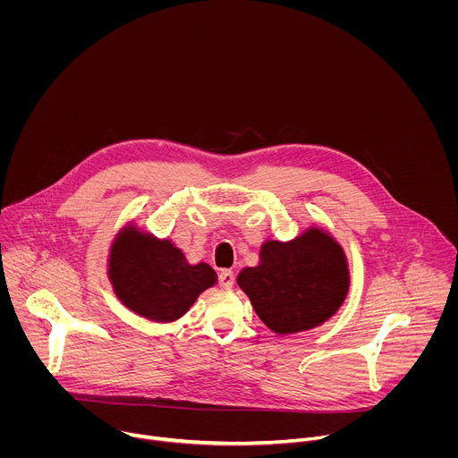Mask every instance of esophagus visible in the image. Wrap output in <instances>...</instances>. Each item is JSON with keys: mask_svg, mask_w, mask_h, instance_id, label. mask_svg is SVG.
I'll return each mask as SVG.
<instances>
[{"mask_svg": "<svg viewBox=\"0 0 458 458\" xmlns=\"http://www.w3.org/2000/svg\"><path fill=\"white\" fill-rule=\"evenodd\" d=\"M217 283H219V286H221V288L230 290V288L235 284V276H233V272H230V270H223V272L219 274Z\"/></svg>", "mask_w": 458, "mask_h": 458, "instance_id": "obj_1", "label": "esophagus"}]
</instances>
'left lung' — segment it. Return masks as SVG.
Instances as JSON below:
<instances>
[{
  "label": "left lung",
  "instance_id": "8db88e82",
  "mask_svg": "<svg viewBox=\"0 0 458 458\" xmlns=\"http://www.w3.org/2000/svg\"><path fill=\"white\" fill-rule=\"evenodd\" d=\"M237 283L259 318L284 335L330 318L348 293L350 276L341 246L308 230L292 242H267L260 265L242 270Z\"/></svg>",
  "mask_w": 458,
  "mask_h": 458
}]
</instances>
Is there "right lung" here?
I'll use <instances>...</instances> for the list:
<instances>
[{"label": "right lung", "mask_w": 458, "mask_h": 458, "mask_svg": "<svg viewBox=\"0 0 458 458\" xmlns=\"http://www.w3.org/2000/svg\"><path fill=\"white\" fill-rule=\"evenodd\" d=\"M110 281L124 306L163 322L181 317L216 283V272L205 263L186 265L170 241L130 230L112 248Z\"/></svg>", "instance_id": "right-lung-1"}]
</instances>
